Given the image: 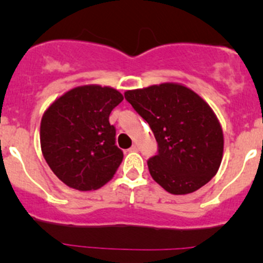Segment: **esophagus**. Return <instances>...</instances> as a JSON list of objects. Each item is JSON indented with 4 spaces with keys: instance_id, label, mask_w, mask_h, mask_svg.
Returning a JSON list of instances; mask_svg holds the SVG:
<instances>
[{
    "instance_id": "esophagus-1",
    "label": "esophagus",
    "mask_w": 263,
    "mask_h": 263,
    "mask_svg": "<svg viewBox=\"0 0 263 263\" xmlns=\"http://www.w3.org/2000/svg\"><path fill=\"white\" fill-rule=\"evenodd\" d=\"M137 150H139V145L137 144H134L131 146V148H129V151H132V153H135V151H137Z\"/></svg>"
}]
</instances>
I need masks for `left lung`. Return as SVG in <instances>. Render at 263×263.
Instances as JSON below:
<instances>
[{"label":"left lung","mask_w":263,"mask_h":263,"mask_svg":"<svg viewBox=\"0 0 263 263\" xmlns=\"http://www.w3.org/2000/svg\"><path fill=\"white\" fill-rule=\"evenodd\" d=\"M124 98L154 132L159 148L148 159V172L166 192L192 193L217 173L224 135L200 95L182 84L164 82L127 90Z\"/></svg>","instance_id":"8db88e82"}]
</instances>
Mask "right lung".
<instances>
[{"label":"right lung","instance_id":"obj_1","mask_svg":"<svg viewBox=\"0 0 263 263\" xmlns=\"http://www.w3.org/2000/svg\"><path fill=\"white\" fill-rule=\"evenodd\" d=\"M123 95L100 85L73 87L47 108L41 122V147L53 173L78 191L109 182L123 159L116 146L109 115Z\"/></svg>","mask_w":263,"mask_h":263}]
</instances>
